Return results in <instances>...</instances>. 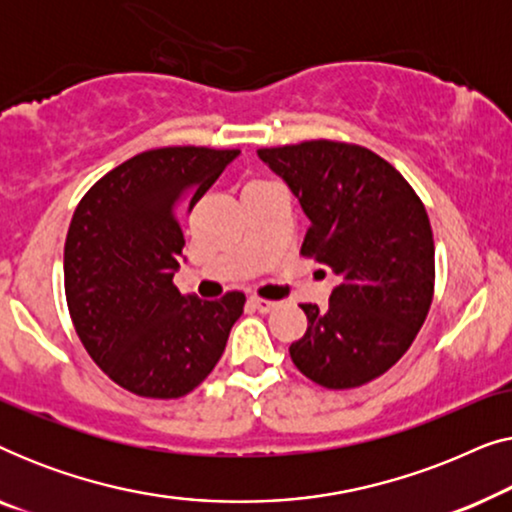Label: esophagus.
Masks as SVG:
<instances>
[{
	"mask_svg": "<svg viewBox=\"0 0 512 512\" xmlns=\"http://www.w3.org/2000/svg\"><path fill=\"white\" fill-rule=\"evenodd\" d=\"M249 303L254 305L258 312H263V314H265V312H272V310H275V307L279 305V303H275V300H265V298H258V296H251Z\"/></svg>",
	"mask_w": 512,
	"mask_h": 512,
	"instance_id": "obj_1",
	"label": "esophagus"
}]
</instances>
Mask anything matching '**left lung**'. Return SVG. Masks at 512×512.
<instances>
[{"label":"left lung","instance_id":"obj_1","mask_svg":"<svg viewBox=\"0 0 512 512\" xmlns=\"http://www.w3.org/2000/svg\"><path fill=\"white\" fill-rule=\"evenodd\" d=\"M310 219L300 254L338 275L326 310L300 305L307 331L289 347L319 387L354 389L387 373L417 338L433 300L436 249L424 202L366 146L310 139L258 149Z\"/></svg>","mask_w":512,"mask_h":512}]
</instances>
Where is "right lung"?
<instances>
[{
  "mask_svg": "<svg viewBox=\"0 0 512 512\" xmlns=\"http://www.w3.org/2000/svg\"><path fill=\"white\" fill-rule=\"evenodd\" d=\"M237 149L163 146L137 153L83 195L65 240V296L83 347L118 387L179 398L219 363L244 293L184 296L174 270L181 221Z\"/></svg>",
  "mask_w": 512,
  "mask_h": 512,
  "instance_id": "add662e5",
  "label": "right lung"
}]
</instances>
